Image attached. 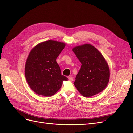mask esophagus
Returning <instances> with one entry per match:
<instances>
[{"label":"esophagus","mask_w":133,"mask_h":133,"mask_svg":"<svg viewBox=\"0 0 133 133\" xmlns=\"http://www.w3.org/2000/svg\"><path fill=\"white\" fill-rule=\"evenodd\" d=\"M68 79L69 81H72L73 80V78L71 77V76H68Z\"/></svg>","instance_id":"obj_1"}]
</instances>
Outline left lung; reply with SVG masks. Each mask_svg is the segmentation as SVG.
<instances>
[{
	"instance_id": "8db88e82",
	"label": "left lung",
	"mask_w": 133,
	"mask_h": 133,
	"mask_svg": "<svg viewBox=\"0 0 133 133\" xmlns=\"http://www.w3.org/2000/svg\"><path fill=\"white\" fill-rule=\"evenodd\" d=\"M73 51L81 66L74 85L81 95L89 97L102 92L109 79V69L101 53L90 44L75 47Z\"/></svg>"
}]
</instances>
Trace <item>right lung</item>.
I'll return each instance as SVG.
<instances>
[{"instance_id":"add662e5","label":"right lung","mask_w":133,"mask_h":133,"mask_svg":"<svg viewBox=\"0 0 133 133\" xmlns=\"http://www.w3.org/2000/svg\"><path fill=\"white\" fill-rule=\"evenodd\" d=\"M65 47L64 43L50 40L39 44L30 53L25 65V77L36 93L52 96L60 89L63 81L68 80L61 74L56 61Z\"/></svg>"}]
</instances>
